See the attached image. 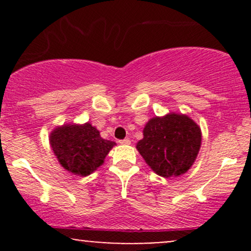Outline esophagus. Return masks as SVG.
I'll return each instance as SVG.
<instances>
[{
	"mask_svg": "<svg viewBox=\"0 0 251 251\" xmlns=\"http://www.w3.org/2000/svg\"><path fill=\"white\" fill-rule=\"evenodd\" d=\"M119 144H120V145H129V144H131V140H129V139L119 140Z\"/></svg>",
	"mask_w": 251,
	"mask_h": 251,
	"instance_id": "obj_1",
	"label": "esophagus"
}]
</instances>
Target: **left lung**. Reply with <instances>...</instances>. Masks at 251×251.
Listing matches in <instances>:
<instances>
[{
	"label": "left lung",
	"instance_id": "left-lung-1",
	"mask_svg": "<svg viewBox=\"0 0 251 251\" xmlns=\"http://www.w3.org/2000/svg\"><path fill=\"white\" fill-rule=\"evenodd\" d=\"M138 152L153 172L164 178L179 177L194 165L201 144V131L189 116L170 112L153 117L143 129Z\"/></svg>",
	"mask_w": 251,
	"mask_h": 251
}]
</instances>
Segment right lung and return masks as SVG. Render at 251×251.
I'll list each match as a JSON object with an SVG mask.
<instances>
[{
    "label": "right lung",
    "mask_w": 251,
    "mask_h": 251,
    "mask_svg": "<svg viewBox=\"0 0 251 251\" xmlns=\"http://www.w3.org/2000/svg\"><path fill=\"white\" fill-rule=\"evenodd\" d=\"M50 148L66 171L80 177L93 174L116 143L103 139L91 123L63 124L50 134Z\"/></svg>",
    "instance_id": "right-lung-1"
}]
</instances>
